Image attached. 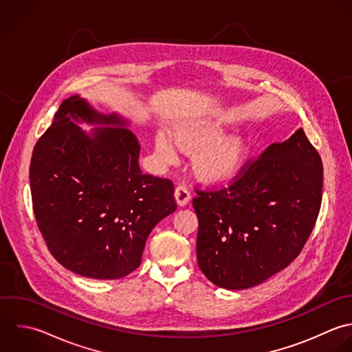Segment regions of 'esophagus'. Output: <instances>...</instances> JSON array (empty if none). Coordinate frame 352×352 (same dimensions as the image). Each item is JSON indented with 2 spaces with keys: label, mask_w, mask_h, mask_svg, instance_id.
<instances>
[{
  "label": "esophagus",
  "mask_w": 352,
  "mask_h": 352,
  "mask_svg": "<svg viewBox=\"0 0 352 352\" xmlns=\"http://www.w3.org/2000/svg\"><path fill=\"white\" fill-rule=\"evenodd\" d=\"M174 196H175L177 204H178L179 207H184V206H186V204L190 201V192L188 190L186 186L179 185V186L175 189Z\"/></svg>",
  "instance_id": "34e87169"
}]
</instances>
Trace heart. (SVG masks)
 Listing matches in <instances>:
<instances>
[{"instance_id":"1","label":"heart","mask_w":352,"mask_h":352,"mask_svg":"<svg viewBox=\"0 0 352 352\" xmlns=\"http://www.w3.org/2000/svg\"><path fill=\"white\" fill-rule=\"evenodd\" d=\"M226 127L222 122L182 123L174 129V138L185 152H195L192 167L195 174L207 184L223 185L233 181L243 170L250 155V140L244 134L223 137ZM159 159L173 163L178 149L166 133L155 138Z\"/></svg>"}]
</instances>
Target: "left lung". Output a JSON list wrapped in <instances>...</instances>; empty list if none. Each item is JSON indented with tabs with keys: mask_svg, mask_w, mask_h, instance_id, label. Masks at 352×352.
<instances>
[{
	"mask_svg": "<svg viewBox=\"0 0 352 352\" xmlns=\"http://www.w3.org/2000/svg\"><path fill=\"white\" fill-rule=\"evenodd\" d=\"M324 168L299 129L247 163L219 190H199L197 262L217 287L236 291L265 283L303 250L320 214Z\"/></svg>",
	"mask_w": 352,
	"mask_h": 352,
	"instance_id": "1",
	"label": "left lung"
}]
</instances>
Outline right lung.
<instances>
[{
  "mask_svg": "<svg viewBox=\"0 0 352 352\" xmlns=\"http://www.w3.org/2000/svg\"><path fill=\"white\" fill-rule=\"evenodd\" d=\"M101 124L91 133L75 122ZM129 122L71 96L35 144L30 188L36 225L54 259L89 278L134 272L152 229L177 210L170 179L144 174Z\"/></svg>",
  "mask_w": 352,
  "mask_h": 352,
  "instance_id": "add662e5",
  "label": "right lung"
}]
</instances>
